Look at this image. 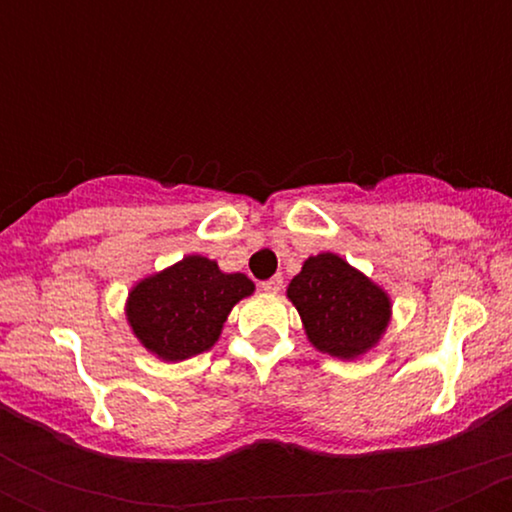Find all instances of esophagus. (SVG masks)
Returning a JSON list of instances; mask_svg holds the SVG:
<instances>
[{
  "instance_id": "1",
  "label": "esophagus",
  "mask_w": 512,
  "mask_h": 512,
  "mask_svg": "<svg viewBox=\"0 0 512 512\" xmlns=\"http://www.w3.org/2000/svg\"><path fill=\"white\" fill-rule=\"evenodd\" d=\"M281 289H284V276H281V274H276V276H272V279L262 281V291L264 293H279Z\"/></svg>"
}]
</instances>
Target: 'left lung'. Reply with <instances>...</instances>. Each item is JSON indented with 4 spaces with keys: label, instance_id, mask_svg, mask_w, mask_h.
<instances>
[{
    "label": "left lung",
    "instance_id": "obj_1",
    "mask_svg": "<svg viewBox=\"0 0 512 512\" xmlns=\"http://www.w3.org/2000/svg\"><path fill=\"white\" fill-rule=\"evenodd\" d=\"M310 344L322 354L354 361L380 342L390 325L385 289L334 252L308 257L286 289Z\"/></svg>",
    "mask_w": 512,
    "mask_h": 512
}]
</instances>
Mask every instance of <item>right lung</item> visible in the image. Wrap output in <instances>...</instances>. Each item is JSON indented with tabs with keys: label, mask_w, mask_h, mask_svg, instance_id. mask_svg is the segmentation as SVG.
I'll return each instance as SVG.
<instances>
[{
	"label": "right lung",
	"mask_w": 512,
	"mask_h": 512,
	"mask_svg": "<svg viewBox=\"0 0 512 512\" xmlns=\"http://www.w3.org/2000/svg\"><path fill=\"white\" fill-rule=\"evenodd\" d=\"M252 291L245 274H226L209 257L187 255L132 286L127 322L146 351L185 361L219 342L231 308Z\"/></svg>",
	"instance_id": "add662e5"
}]
</instances>
